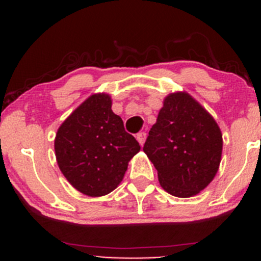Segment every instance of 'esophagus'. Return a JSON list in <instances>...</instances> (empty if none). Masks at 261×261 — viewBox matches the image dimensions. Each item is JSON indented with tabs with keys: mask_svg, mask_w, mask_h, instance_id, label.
<instances>
[{
	"mask_svg": "<svg viewBox=\"0 0 261 261\" xmlns=\"http://www.w3.org/2000/svg\"><path fill=\"white\" fill-rule=\"evenodd\" d=\"M136 139H138V141H139V144H140V145H144V143H145V140H146V133H139L138 135H136Z\"/></svg>",
	"mask_w": 261,
	"mask_h": 261,
	"instance_id": "34e87169",
	"label": "esophagus"
}]
</instances>
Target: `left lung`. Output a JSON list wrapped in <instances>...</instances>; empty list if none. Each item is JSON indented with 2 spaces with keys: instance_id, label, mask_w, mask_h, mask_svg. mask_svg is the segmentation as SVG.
I'll return each instance as SVG.
<instances>
[{
  "instance_id": "8db88e82",
  "label": "left lung",
  "mask_w": 261,
  "mask_h": 261,
  "mask_svg": "<svg viewBox=\"0 0 261 261\" xmlns=\"http://www.w3.org/2000/svg\"><path fill=\"white\" fill-rule=\"evenodd\" d=\"M144 152L172 196L188 198L213 180L221 163L222 134L215 118L186 92L165 97Z\"/></svg>"
}]
</instances>
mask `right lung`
I'll return each mask as SVG.
<instances>
[{
	"instance_id": "add662e5",
	"label": "right lung",
	"mask_w": 261,
	"mask_h": 261,
	"mask_svg": "<svg viewBox=\"0 0 261 261\" xmlns=\"http://www.w3.org/2000/svg\"><path fill=\"white\" fill-rule=\"evenodd\" d=\"M106 93L89 96L68 116L55 135L59 169L81 193L101 197L117 188L140 145L111 110Z\"/></svg>"
}]
</instances>
